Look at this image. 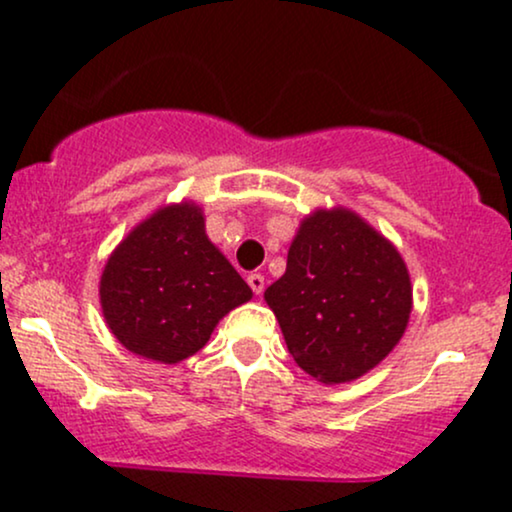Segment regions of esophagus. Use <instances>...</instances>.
Wrapping results in <instances>:
<instances>
[{
  "label": "esophagus",
  "instance_id": "esophagus-1",
  "mask_svg": "<svg viewBox=\"0 0 512 512\" xmlns=\"http://www.w3.org/2000/svg\"><path fill=\"white\" fill-rule=\"evenodd\" d=\"M248 284H250V289L257 293V296H260V293L264 291V276L262 274H248Z\"/></svg>",
  "mask_w": 512,
  "mask_h": 512
}]
</instances>
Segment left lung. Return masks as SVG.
<instances>
[{"label": "left lung", "instance_id": "8db88e82", "mask_svg": "<svg viewBox=\"0 0 512 512\" xmlns=\"http://www.w3.org/2000/svg\"><path fill=\"white\" fill-rule=\"evenodd\" d=\"M264 301L293 361L325 385L351 383L395 349L411 313L407 264L349 209L305 216Z\"/></svg>", "mask_w": 512, "mask_h": 512}]
</instances>
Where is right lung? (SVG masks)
<instances>
[{
    "instance_id": "1",
    "label": "right lung",
    "mask_w": 512,
    "mask_h": 512,
    "mask_svg": "<svg viewBox=\"0 0 512 512\" xmlns=\"http://www.w3.org/2000/svg\"><path fill=\"white\" fill-rule=\"evenodd\" d=\"M250 298L192 202L161 207L132 228L101 276L103 317L117 342L170 366L197 354L221 317Z\"/></svg>"
}]
</instances>
